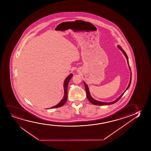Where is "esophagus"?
Listing matches in <instances>:
<instances>
[{"instance_id": "1", "label": "esophagus", "mask_w": 151, "mask_h": 151, "mask_svg": "<svg viewBox=\"0 0 151 151\" xmlns=\"http://www.w3.org/2000/svg\"><path fill=\"white\" fill-rule=\"evenodd\" d=\"M76 71H77L78 73H79V72H80V69H76Z\"/></svg>"}]
</instances>
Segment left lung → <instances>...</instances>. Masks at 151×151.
I'll list each match as a JSON object with an SVG mask.
<instances>
[{
	"mask_svg": "<svg viewBox=\"0 0 151 151\" xmlns=\"http://www.w3.org/2000/svg\"><path fill=\"white\" fill-rule=\"evenodd\" d=\"M117 47H118L119 50H120L122 51V53L124 54V56H125V57H126V59H127V63H128V66H129V68L130 69V82H129V85H128L127 88H126V90H124V92H123V93H122V94H121V95H120V96H119L117 99H115V101H111V102H104V101H97V100H96V99H93V97H92L91 96V94H90V91H89V88L88 85L86 84V83L84 81H83L84 85H85V90H86V96H87V99H88V100L89 101L90 103H91L92 104H93V105L101 106V105H111V104H113L115 103H116L117 101H119V99H120V98L122 97V96H123V94L124 93V92H125L127 90H128V88L130 87V84H131V79H132V73H131V68H130V66H129V59H128V55H127L126 54V52H124V50L122 49V47H121L119 45H117Z\"/></svg>",
	"mask_w": 151,
	"mask_h": 151,
	"instance_id": "1",
	"label": "left lung"
}]
</instances>
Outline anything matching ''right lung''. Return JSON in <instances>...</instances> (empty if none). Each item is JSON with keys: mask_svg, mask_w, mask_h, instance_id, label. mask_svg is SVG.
I'll use <instances>...</instances> for the list:
<instances>
[{"mask_svg": "<svg viewBox=\"0 0 151 151\" xmlns=\"http://www.w3.org/2000/svg\"><path fill=\"white\" fill-rule=\"evenodd\" d=\"M73 74L71 73L68 76H67L66 78H65V81L63 83V88H64V96H63V99H61V101H60L57 105H55V106L51 107V108H59V107H62L64 104L66 103L67 101V87H68V85L69 81L70 80L71 78L73 77Z\"/></svg>", "mask_w": 151, "mask_h": 151, "instance_id": "1", "label": "right lung"}]
</instances>
